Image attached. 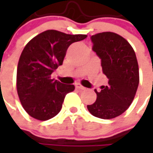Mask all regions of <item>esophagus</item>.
Listing matches in <instances>:
<instances>
[{
  "instance_id": "34e87169",
  "label": "esophagus",
  "mask_w": 153,
  "mask_h": 153,
  "mask_svg": "<svg viewBox=\"0 0 153 153\" xmlns=\"http://www.w3.org/2000/svg\"><path fill=\"white\" fill-rule=\"evenodd\" d=\"M76 88H78V89H81V90H83V89H85V88L83 87V86H82L80 83H76Z\"/></svg>"
}]
</instances>
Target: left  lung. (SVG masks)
<instances>
[{
  "instance_id": "8db88e82",
  "label": "left lung",
  "mask_w": 153,
  "mask_h": 153,
  "mask_svg": "<svg viewBox=\"0 0 153 153\" xmlns=\"http://www.w3.org/2000/svg\"><path fill=\"white\" fill-rule=\"evenodd\" d=\"M93 50L101 59L102 71L108 85L94 91L97 99L88 110L93 116L111 119L123 113L131 105L139 85V66L135 53L123 37L113 32L91 36Z\"/></svg>"
}]
</instances>
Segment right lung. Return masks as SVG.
Instances as JSON below:
<instances>
[{
  "label": "right lung",
  "mask_w": 153,
  "mask_h": 153,
  "mask_svg": "<svg viewBox=\"0 0 153 153\" xmlns=\"http://www.w3.org/2000/svg\"><path fill=\"white\" fill-rule=\"evenodd\" d=\"M86 37L48 30L25 47L17 69V91L30 117L46 121L60 111L65 95L75 87L52 79L51 74L62 65L69 46Z\"/></svg>",
  "instance_id": "add662e5"
}]
</instances>
